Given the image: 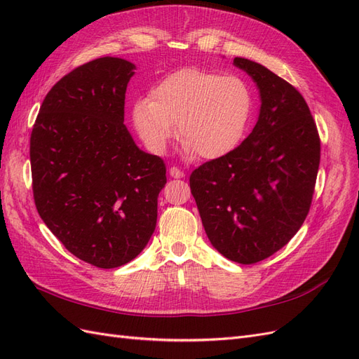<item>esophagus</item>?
Here are the masks:
<instances>
[{
    "instance_id": "esophagus-1",
    "label": "esophagus",
    "mask_w": 359,
    "mask_h": 359,
    "mask_svg": "<svg viewBox=\"0 0 359 359\" xmlns=\"http://www.w3.org/2000/svg\"><path fill=\"white\" fill-rule=\"evenodd\" d=\"M169 173H170L172 178H182V177H184V172H182L181 169L175 168V166L169 169Z\"/></svg>"
}]
</instances>
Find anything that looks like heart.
<instances>
[{"instance_id": "obj_1", "label": "heart", "mask_w": 359, "mask_h": 359, "mask_svg": "<svg viewBox=\"0 0 359 359\" xmlns=\"http://www.w3.org/2000/svg\"><path fill=\"white\" fill-rule=\"evenodd\" d=\"M253 93L236 74L187 67L165 76L149 100L133 107V123L145 147L161 154L178 135L184 153L220 158L243 142L253 115Z\"/></svg>"}]
</instances>
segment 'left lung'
Here are the masks:
<instances>
[{
  "instance_id": "1",
  "label": "left lung",
  "mask_w": 359,
  "mask_h": 359,
  "mask_svg": "<svg viewBox=\"0 0 359 359\" xmlns=\"http://www.w3.org/2000/svg\"><path fill=\"white\" fill-rule=\"evenodd\" d=\"M233 64L259 86V119L232 153L191 172L190 190L211 244L253 265L285 247L306 220L320 137L295 86L255 61L236 57Z\"/></svg>"
}]
</instances>
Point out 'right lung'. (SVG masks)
Masks as SVG:
<instances>
[{
    "instance_id": "1",
    "label": "right lung",
    "mask_w": 359,
    "mask_h": 359,
    "mask_svg": "<svg viewBox=\"0 0 359 359\" xmlns=\"http://www.w3.org/2000/svg\"><path fill=\"white\" fill-rule=\"evenodd\" d=\"M133 70L112 57L73 69L46 94L29 139L41 220L72 255L104 269L145 248L166 184L165 161L140 151L124 126Z\"/></svg>"
}]
</instances>
